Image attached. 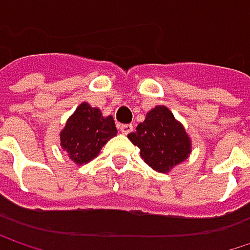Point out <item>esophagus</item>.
I'll use <instances>...</instances> for the list:
<instances>
[{
	"label": "esophagus",
	"instance_id": "34e87169",
	"mask_svg": "<svg viewBox=\"0 0 250 250\" xmlns=\"http://www.w3.org/2000/svg\"><path fill=\"white\" fill-rule=\"evenodd\" d=\"M119 130H120L123 134H128V133H131V131H133V125H119Z\"/></svg>",
	"mask_w": 250,
	"mask_h": 250
}]
</instances>
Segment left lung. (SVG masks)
<instances>
[{"label":"left lung","mask_w":250,"mask_h":250,"mask_svg":"<svg viewBox=\"0 0 250 250\" xmlns=\"http://www.w3.org/2000/svg\"><path fill=\"white\" fill-rule=\"evenodd\" d=\"M127 137L140 149L142 159L161 174L171 172L189 158L192 150L189 134L167 105H156L147 111L145 122Z\"/></svg>","instance_id":"8db88e82"}]
</instances>
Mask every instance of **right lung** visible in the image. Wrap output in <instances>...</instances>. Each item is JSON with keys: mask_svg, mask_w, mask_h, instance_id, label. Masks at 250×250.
Instances as JSON below:
<instances>
[{"mask_svg": "<svg viewBox=\"0 0 250 250\" xmlns=\"http://www.w3.org/2000/svg\"><path fill=\"white\" fill-rule=\"evenodd\" d=\"M117 134L111 116L104 117L101 110L81 103L61 130V147L78 167L97 158L103 146Z\"/></svg>", "mask_w": 250, "mask_h": 250, "instance_id": "add662e5", "label": "right lung"}]
</instances>
